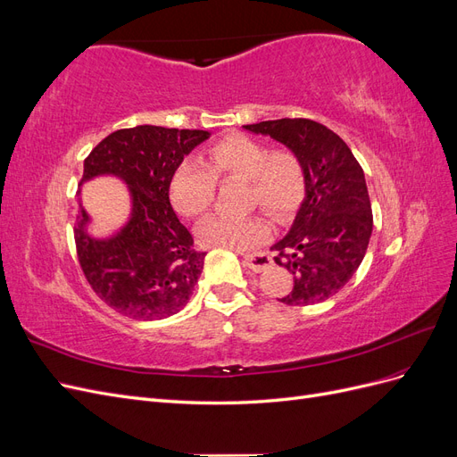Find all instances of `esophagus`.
<instances>
[{
    "mask_svg": "<svg viewBox=\"0 0 457 457\" xmlns=\"http://www.w3.org/2000/svg\"><path fill=\"white\" fill-rule=\"evenodd\" d=\"M244 262L245 267H250L253 272H262L272 265V259L267 253H250L244 255Z\"/></svg>",
    "mask_w": 457,
    "mask_h": 457,
    "instance_id": "esophagus-1",
    "label": "esophagus"
}]
</instances>
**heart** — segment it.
Masks as SVG:
<instances>
[{"mask_svg": "<svg viewBox=\"0 0 457 457\" xmlns=\"http://www.w3.org/2000/svg\"><path fill=\"white\" fill-rule=\"evenodd\" d=\"M245 179V202L261 205L276 220L295 212L305 195V173L294 152L269 150L252 137L230 135L207 150L205 165L183 162L173 171L170 198L175 210L187 219L202 217L213 205L217 179ZM270 227L265 217L215 215L198 227V242L205 247L252 250L269 238Z\"/></svg>", "mask_w": 457, "mask_h": 457, "instance_id": "1", "label": "heart"}]
</instances>
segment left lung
<instances>
[{
  "mask_svg": "<svg viewBox=\"0 0 457 457\" xmlns=\"http://www.w3.org/2000/svg\"><path fill=\"white\" fill-rule=\"evenodd\" d=\"M294 152L305 173L303 198L292 228L270 250L289 270L294 286L278 301L305 307L336 295L366 255L373 217L361 163L339 135L305 118H282L244 126Z\"/></svg>",
  "mask_w": 457,
  "mask_h": 457,
  "instance_id": "left-lung-1",
  "label": "left lung"
}]
</instances>
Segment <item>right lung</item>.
Returning <instances> with one entry per match:
<instances>
[{"label":"right lung","mask_w":457,"mask_h":457,"mask_svg":"<svg viewBox=\"0 0 457 457\" xmlns=\"http://www.w3.org/2000/svg\"><path fill=\"white\" fill-rule=\"evenodd\" d=\"M210 131L137 126L110 133L84 162L79 187L116 177L128 187L126 225L93 237L81 205L74 227L78 259L93 292L108 307L137 320H162L183 311L204 269L188 228L170 202L173 171Z\"/></svg>","instance_id":"right-lung-1"}]
</instances>
